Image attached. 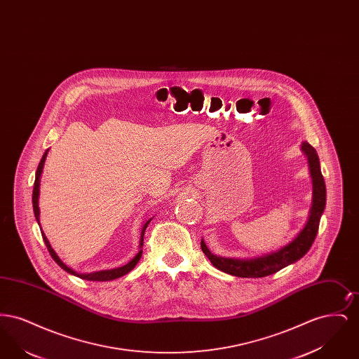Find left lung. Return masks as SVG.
<instances>
[{
  "instance_id": "1",
  "label": "left lung",
  "mask_w": 359,
  "mask_h": 359,
  "mask_svg": "<svg viewBox=\"0 0 359 359\" xmlns=\"http://www.w3.org/2000/svg\"><path fill=\"white\" fill-rule=\"evenodd\" d=\"M302 149L304 154H307L309 171L312 176V184H313L312 207H311L309 218L304 229L300 231V234L296 238L290 242V245L284 246L278 252H274L268 256L255 258V259H236V258L214 256L207 249L205 242L202 241L201 246L203 253L217 269L237 277H248V278L265 277V276L276 273L280 269L296 262L311 249L318 234L320 217L325 211V183L320 171L319 157L316 151L313 149V147H311L307 141H304L302 145Z\"/></svg>"
}]
</instances>
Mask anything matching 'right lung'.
<instances>
[{"label":"right lung","mask_w":359,"mask_h":359,"mask_svg":"<svg viewBox=\"0 0 359 359\" xmlns=\"http://www.w3.org/2000/svg\"><path fill=\"white\" fill-rule=\"evenodd\" d=\"M47 152L48 151H46V154H43V157H41V160H40V163H39V167H37V171H36V177H34V194H32V203H34V217H36V221L39 222V205H37V201H39V183H40V175H41V171H43V165H44V161H46V156H47ZM152 219H148L147 222L144 223V226H142V231H141V242H140V248L142 246V241H144V233H145V229H147V226L149 224ZM41 236H43V239H44V242H46V246H47V249H48V252H50V255H51L52 258H53V261L62 268V269H65L66 272H69V273L74 274V276H76V277H79V278H83V280H88V281H109V280H114V278H118V277H122L123 274L129 273L135 266L137 265V262L140 261V258H141V255H142V250H140L138 253H137L136 257L130 261V262H128L125 266H121V268H117V269H110V271H101V272H94V273H88V274H82V273H76V272H74L72 269H69L67 265H65L62 261H60V258L56 256V253L53 252V249L51 248V245H50V242H48V239L46 238V236H44V233H41Z\"/></svg>","instance_id":"obj_1"}]
</instances>
